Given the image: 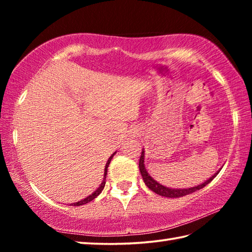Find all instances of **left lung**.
I'll use <instances>...</instances> for the list:
<instances>
[{
  "instance_id": "1",
  "label": "left lung",
  "mask_w": 252,
  "mask_h": 252,
  "mask_svg": "<svg viewBox=\"0 0 252 252\" xmlns=\"http://www.w3.org/2000/svg\"><path fill=\"white\" fill-rule=\"evenodd\" d=\"M139 169H140V172H141V176L143 178V181H144V183H146V186L149 188V189L152 190L153 192H156L157 194L162 195V197H167V198H180V197H183V195L190 194V193L194 192V191L202 189V188L206 187L208 183H210L213 180V178H216L217 174H218L220 171V170L219 171H217L211 178H209L207 181H204L203 183H201V185H199V186H195L192 188H187V189H172V188H167V187L160 185L159 182H157L155 179H153L150 174L148 173L146 165H144V150H142L141 157H140Z\"/></svg>"
}]
</instances>
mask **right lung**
<instances>
[{
  "instance_id": "obj_1",
  "label": "right lung",
  "mask_w": 252,
  "mask_h": 252,
  "mask_svg": "<svg viewBox=\"0 0 252 252\" xmlns=\"http://www.w3.org/2000/svg\"><path fill=\"white\" fill-rule=\"evenodd\" d=\"M114 155H116V152H114L113 155L109 158V160L106 161V164H105V168H104V178H103V181H102V183L100 185V187L97 188V189H96V190L94 191V192H93L92 194L89 195V197L84 198L83 200H81V201H78V202L72 203V206H82V204H85V203L90 202V201H92L93 199H95V198L97 197V195H99V194L102 192V190H103V188H104V186H105V178H106V173H108V167H109L110 162H111V160H112V158H113V156H114Z\"/></svg>"
}]
</instances>
